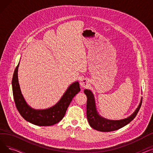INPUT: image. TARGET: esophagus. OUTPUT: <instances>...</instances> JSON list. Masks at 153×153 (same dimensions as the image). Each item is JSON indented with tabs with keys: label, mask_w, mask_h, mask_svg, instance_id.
Here are the masks:
<instances>
[{
	"label": "esophagus",
	"mask_w": 153,
	"mask_h": 153,
	"mask_svg": "<svg viewBox=\"0 0 153 153\" xmlns=\"http://www.w3.org/2000/svg\"><path fill=\"white\" fill-rule=\"evenodd\" d=\"M80 84H81L82 87H86L87 86H88V85H89V80H88L87 79L84 78V79H82L81 80V82H80Z\"/></svg>",
	"instance_id": "obj_1"
}]
</instances>
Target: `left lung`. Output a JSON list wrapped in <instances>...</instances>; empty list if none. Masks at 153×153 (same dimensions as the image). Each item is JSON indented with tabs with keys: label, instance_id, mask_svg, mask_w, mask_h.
<instances>
[{
	"label": "left lung",
	"instance_id": "obj_1",
	"mask_svg": "<svg viewBox=\"0 0 153 153\" xmlns=\"http://www.w3.org/2000/svg\"><path fill=\"white\" fill-rule=\"evenodd\" d=\"M84 93L87 95V118L89 125L94 129L100 131L108 132L120 129L131 122L138 113L142 103L141 102L138 107L136 109L134 113L127 118L120 120H110L103 118L99 115L95 108V103L94 95L89 90L85 89Z\"/></svg>",
	"mask_w": 153,
	"mask_h": 153
}]
</instances>
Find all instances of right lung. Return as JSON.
<instances>
[{"mask_svg": "<svg viewBox=\"0 0 153 153\" xmlns=\"http://www.w3.org/2000/svg\"><path fill=\"white\" fill-rule=\"evenodd\" d=\"M19 66V63L13 72L12 84L15 103L20 114L27 121L38 126H51L60 122L65 115L72 99L81 91L79 83L72 84L53 107L45 110H35L27 105L22 94L18 81Z\"/></svg>", "mask_w": 153, "mask_h": 153, "instance_id": "1", "label": "right lung"}]
</instances>
